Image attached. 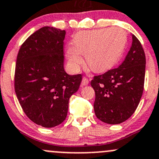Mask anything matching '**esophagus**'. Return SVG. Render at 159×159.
Here are the masks:
<instances>
[{"label":"esophagus","mask_w":159,"mask_h":159,"mask_svg":"<svg viewBox=\"0 0 159 159\" xmlns=\"http://www.w3.org/2000/svg\"><path fill=\"white\" fill-rule=\"evenodd\" d=\"M89 84V79L86 77H84L82 78V81H81V84L85 86V85H88Z\"/></svg>","instance_id":"1"}]
</instances>
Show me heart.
<instances>
[{"instance_id":"1","label":"heart","mask_w":159,"mask_h":159,"mask_svg":"<svg viewBox=\"0 0 159 159\" xmlns=\"http://www.w3.org/2000/svg\"><path fill=\"white\" fill-rule=\"evenodd\" d=\"M126 33L121 28L80 31L73 37V45L66 50L71 68L78 69L85 55L87 65L95 72H104L118 63L127 44Z\"/></svg>"}]
</instances>
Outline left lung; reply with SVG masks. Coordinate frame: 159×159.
<instances>
[{
  "label": "left lung",
  "mask_w": 159,
  "mask_h": 159,
  "mask_svg": "<svg viewBox=\"0 0 159 159\" xmlns=\"http://www.w3.org/2000/svg\"><path fill=\"white\" fill-rule=\"evenodd\" d=\"M132 40L130 50L118 68L94 76L90 82L96 95V116L109 125L128 120L137 109L143 95L146 56L134 34Z\"/></svg>",
  "instance_id": "1"
}]
</instances>
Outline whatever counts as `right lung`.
<instances>
[{"label": "right lung", "instance_id": "right-lung-1", "mask_svg": "<svg viewBox=\"0 0 159 159\" xmlns=\"http://www.w3.org/2000/svg\"><path fill=\"white\" fill-rule=\"evenodd\" d=\"M65 35V30L44 26L25 40L17 55L16 94L28 118L43 128L63 122L69 98L82 80L64 69Z\"/></svg>", "mask_w": 159, "mask_h": 159}]
</instances>
